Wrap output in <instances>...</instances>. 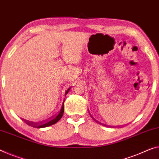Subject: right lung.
Here are the masks:
<instances>
[{
  "label": "right lung",
  "instance_id": "obj_1",
  "mask_svg": "<svg viewBox=\"0 0 159 159\" xmlns=\"http://www.w3.org/2000/svg\"><path fill=\"white\" fill-rule=\"evenodd\" d=\"M71 89V87H70L69 89H67V91L65 92V95L67 94L69 91ZM65 102V101H64ZM63 113H64V102H63V104L62 105V108H61L60 111H59V113L57 114H56L55 116H53L52 119H49L47 121L45 122H43V123L41 124H33V122H26L27 124H28V125L33 126V127H35V128H45V127H48V126H52L53 124H55L57 123L58 121H60V119L62 118V116L63 115Z\"/></svg>",
  "mask_w": 159,
  "mask_h": 159
}]
</instances>
